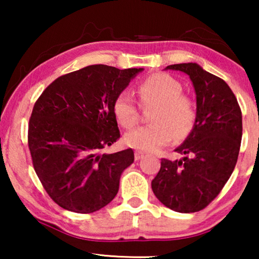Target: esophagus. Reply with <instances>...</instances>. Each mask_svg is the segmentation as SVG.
Wrapping results in <instances>:
<instances>
[{
  "instance_id": "esophagus-1",
  "label": "esophagus",
  "mask_w": 259,
  "mask_h": 259,
  "mask_svg": "<svg viewBox=\"0 0 259 259\" xmlns=\"http://www.w3.org/2000/svg\"><path fill=\"white\" fill-rule=\"evenodd\" d=\"M144 157V152L141 151H136V153H134V158H136V160H139Z\"/></svg>"
}]
</instances>
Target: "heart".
Returning <instances> with one entry per match:
<instances>
[{"mask_svg": "<svg viewBox=\"0 0 259 259\" xmlns=\"http://www.w3.org/2000/svg\"><path fill=\"white\" fill-rule=\"evenodd\" d=\"M138 95L144 107L152 108L150 125L140 126L125 136L128 146L153 152L175 141L186 139L196 125L198 108L191 95L183 93L176 77L154 73L140 81ZM113 114L123 128H132L139 121V109L128 93L122 92L113 102Z\"/></svg>", "mask_w": 259, "mask_h": 259, "instance_id": "b5f03b06", "label": "heart"}]
</instances>
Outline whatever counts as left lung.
I'll use <instances>...</instances> for the list:
<instances>
[{
	"label": "left lung",
	"instance_id": "left-lung-1",
	"mask_svg": "<svg viewBox=\"0 0 259 259\" xmlns=\"http://www.w3.org/2000/svg\"><path fill=\"white\" fill-rule=\"evenodd\" d=\"M166 69L190 76L198 116L192 132L176 150L185 157L173 161L162 158L152 190L166 207L191 213L206 207L235 169L243 134L242 111L229 84L197 63H178Z\"/></svg>",
	"mask_w": 259,
	"mask_h": 259
}]
</instances>
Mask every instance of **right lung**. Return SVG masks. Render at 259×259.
Masks as SVG:
<instances>
[{
	"label": "right lung",
	"instance_id": "obj_1",
	"mask_svg": "<svg viewBox=\"0 0 259 259\" xmlns=\"http://www.w3.org/2000/svg\"><path fill=\"white\" fill-rule=\"evenodd\" d=\"M143 68L93 65L53 81L35 102L28 147L40 182L59 206L92 213L111 203L132 148L101 153L120 138L113 102Z\"/></svg>",
	"mask_w": 259,
	"mask_h": 259
}]
</instances>
